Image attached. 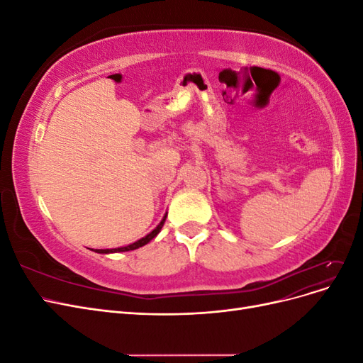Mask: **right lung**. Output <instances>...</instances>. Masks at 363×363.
<instances>
[{"instance_id":"right-lung-1","label":"right lung","mask_w":363,"mask_h":363,"mask_svg":"<svg viewBox=\"0 0 363 363\" xmlns=\"http://www.w3.org/2000/svg\"><path fill=\"white\" fill-rule=\"evenodd\" d=\"M164 219H167V215L163 216V219L160 221V224L152 230L151 233H148L145 238H142V239H139V240H136V242H133V244H130V245H127V247H121V248H113V250H96L95 252H118V251H131V250H136V248H139V247H144L145 244H148L151 239H155L156 236H157V233L160 232L162 230V227H163V224H164Z\"/></svg>"}]
</instances>
